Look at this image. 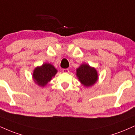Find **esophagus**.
<instances>
[{"label": "esophagus", "mask_w": 135, "mask_h": 135, "mask_svg": "<svg viewBox=\"0 0 135 135\" xmlns=\"http://www.w3.org/2000/svg\"><path fill=\"white\" fill-rule=\"evenodd\" d=\"M62 72L63 73H69V70L68 69H64L62 70Z\"/></svg>", "instance_id": "1"}]
</instances>
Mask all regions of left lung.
I'll return each mask as SVG.
<instances>
[{
  "mask_svg": "<svg viewBox=\"0 0 135 135\" xmlns=\"http://www.w3.org/2000/svg\"><path fill=\"white\" fill-rule=\"evenodd\" d=\"M76 75L81 84L89 87L94 85L98 80V72L93 66L87 63H82L76 70Z\"/></svg>",
  "mask_w": 135,
  "mask_h": 135,
  "instance_id": "1",
  "label": "left lung"
}]
</instances>
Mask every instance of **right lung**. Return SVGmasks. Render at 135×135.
Masks as SVG:
<instances>
[{
    "instance_id": "add662e5",
    "label": "right lung",
    "mask_w": 135,
    "mask_h": 135,
    "mask_svg": "<svg viewBox=\"0 0 135 135\" xmlns=\"http://www.w3.org/2000/svg\"><path fill=\"white\" fill-rule=\"evenodd\" d=\"M57 72V69L53 65L49 63H45L34 69L32 79L35 84L40 87H44L51 80L52 78L55 77Z\"/></svg>"
}]
</instances>
